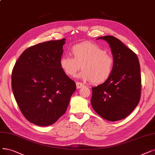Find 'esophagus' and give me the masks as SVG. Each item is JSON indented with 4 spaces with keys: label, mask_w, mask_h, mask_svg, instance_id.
<instances>
[{
    "label": "esophagus",
    "mask_w": 155,
    "mask_h": 155,
    "mask_svg": "<svg viewBox=\"0 0 155 155\" xmlns=\"http://www.w3.org/2000/svg\"><path fill=\"white\" fill-rule=\"evenodd\" d=\"M76 86H77V88H81L83 87V86H84V84L82 83L76 82Z\"/></svg>",
    "instance_id": "obj_1"
}]
</instances>
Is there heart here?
<instances>
[{"label":"heart","instance_id":"obj_1","mask_svg":"<svg viewBox=\"0 0 155 155\" xmlns=\"http://www.w3.org/2000/svg\"><path fill=\"white\" fill-rule=\"evenodd\" d=\"M71 53L73 57L64 56L60 60V67L67 76H75L81 65L80 77L92 84H101L110 77L114 60L106 49L95 43L84 42L74 46Z\"/></svg>","mask_w":155,"mask_h":155}]
</instances>
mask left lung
Masks as SVG:
<instances>
[{"mask_svg":"<svg viewBox=\"0 0 155 155\" xmlns=\"http://www.w3.org/2000/svg\"><path fill=\"white\" fill-rule=\"evenodd\" d=\"M111 48L114 60L110 77L93 87L91 106L104 119H124L137 106L141 94V75L138 57L132 49L113 35L100 37Z\"/></svg>","mask_w":155,"mask_h":155,"instance_id":"obj_1","label":"left lung"}]
</instances>
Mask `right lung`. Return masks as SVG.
<instances>
[{"label":"right lung","instance_id":"1","mask_svg":"<svg viewBox=\"0 0 155 155\" xmlns=\"http://www.w3.org/2000/svg\"><path fill=\"white\" fill-rule=\"evenodd\" d=\"M65 41H49L28 48L12 71V90L21 113L38 126L56 122L66 112L76 89L75 82L60 65Z\"/></svg>","mask_w":155,"mask_h":155}]
</instances>
